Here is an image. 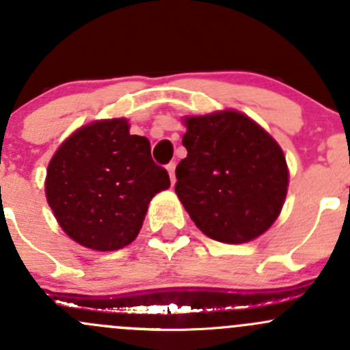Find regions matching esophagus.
<instances>
[{"label": "esophagus", "instance_id": "obj_1", "mask_svg": "<svg viewBox=\"0 0 350 350\" xmlns=\"http://www.w3.org/2000/svg\"><path fill=\"white\" fill-rule=\"evenodd\" d=\"M174 171H176V163H169L167 164V172H169V176H171V185H174V183H176Z\"/></svg>", "mask_w": 350, "mask_h": 350}]
</instances>
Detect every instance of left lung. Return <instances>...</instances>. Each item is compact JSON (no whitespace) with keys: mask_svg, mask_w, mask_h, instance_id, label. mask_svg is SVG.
<instances>
[{"mask_svg":"<svg viewBox=\"0 0 350 350\" xmlns=\"http://www.w3.org/2000/svg\"><path fill=\"white\" fill-rule=\"evenodd\" d=\"M187 156L176 167V194L191 219L216 241L258 238L282 211L288 167L280 146L237 110L186 117Z\"/></svg>","mask_w":350,"mask_h":350,"instance_id":"8db88e82","label":"left lung"}]
</instances>
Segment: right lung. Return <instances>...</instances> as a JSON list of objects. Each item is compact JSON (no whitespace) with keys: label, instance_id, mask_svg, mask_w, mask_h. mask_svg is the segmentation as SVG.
Returning <instances> with one entry per match:
<instances>
[{"label":"right lung","instance_id":"obj_1","mask_svg":"<svg viewBox=\"0 0 350 350\" xmlns=\"http://www.w3.org/2000/svg\"><path fill=\"white\" fill-rule=\"evenodd\" d=\"M171 186L150 144L126 119L97 120L64 142L46 169L45 193L62 230L95 252H113L139 234L147 206Z\"/></svg>","mask_w":350,"mask_h":350}]
</instances>
